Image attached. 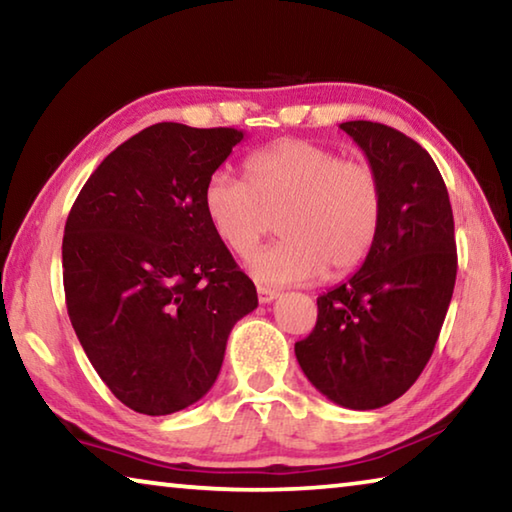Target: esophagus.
I'll use <instances>...</instances> for the list:
<instances>
[{"label":"esophagus","instance_id":"esophagus-1","mask_svg":"<svg viewBox=\"0 0 512 512\" xmlns=\"http://www.w3.org/2000/svg\"><path fill=\"white\" fill-rule=\"evenodd\" d=\"M257 298L262 305H268V302H273L277 298V291L266 289V287H257Z\"/></svg>","mask_w":512,"mask_h":512}]
</instances>
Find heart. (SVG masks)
<instances>
[{
    "label": "heart",
    "instance_id": "obj_1",
    "mask_svg": "<svg viewBox=\"0 0 512 512\" xmlns=\"http://www.w3.org/2000/svg\"><path fill=\"white\" fill-rule=\"evenodd\" d=\"M244 179L216 171L203 187L205 219L232 253L248 257L277 223L282 239L250 259L266 284L341 277L366 262L379 237L384 187L361 160L307 140H280L248 155Z\"/></svg>",
    "mask_w": 512,
    "mask_h": 512
}]
</instances>
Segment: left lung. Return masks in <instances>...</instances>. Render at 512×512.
Wrapping results in <instances>:
<instances>
[{"label":"left lung","mask_w":512,"mask_h":512,"mask_svg":"<svg viewBox=\"0 0 512 512\" xmlns=\"http://www.w3.org/2000/svg\"><path fill=\"white\" fill-rule=\"evenodd\" d=\"M384 187L379 237L366 262L320 296L296 343L302 372L327 400L370 411L404 395L427 366L456 282L454 214L436 162L377 121H345Z\"/></svg>","instance_id":"obj_1"}]
</instances>
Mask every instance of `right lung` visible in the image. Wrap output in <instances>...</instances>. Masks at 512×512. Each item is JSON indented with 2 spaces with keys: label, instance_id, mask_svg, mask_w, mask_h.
<instances>
[{
  "label": "right lung",
  "instance_id": "right-lung-1",
  "mask_svg": "<svg viewBox=\"0 0 512 512\" xmlns=\"http://www.w3.org/2000/svg\"><path fill=\"white\" fill-rule=\"evenodd\" d=\"M237 128L162 121L117 146L65 223L67 314L94 370L128 409L169 415L219 377L232 327L257 307L250 277L203 212Z\"/></svg>",
  "mask_w": 512,
  "mask_h": 512
}]
</instances>
